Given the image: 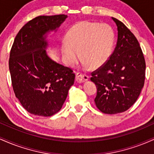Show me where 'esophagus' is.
<instances>
[{"instance_id": "esophagus-1", "label": "esophagus", "mask_w": 154, "mask_h": 154, "mask_svg": "<svg viewBox=\"0 0 154 154\" xmlns=\"http://www.w3.org/2000/svg\"><path fill=\"white\" fill-rule=\"evenodd\" d=\"M75 79L78 83H82L88 80V76L86 75H82V73L78 72V73L76 74Z\"/></svg>"}]
</instances>
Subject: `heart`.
Segmentation results:
<instances>
[{
	"label": "heart",
	"instance_id": "b5f03b06",
	"mask_svg": "<svg viewBox=\"0 0 154 154\" xmlns=\"http://www.w3.org/2000/svg\"><path fill=\"white\" fill-rule=\"evenodd\" d=\"M115 41L113 28L106 23L79 22L69 29L61 45L65 63L72 66L79 54L83 66L97 69L103 66L112 54Z\"/></svg>",
	"mask_w": 154,
	"mask_h": 154
}]
</instances>
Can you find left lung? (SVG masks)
Returning <instances> with one entry per match:
<instances>
[{
  "mask_svg": "<svg viewBox=\"0 0 154 154\" xmlns=\"http://www.w3.org/2000/svg\"><path fill=\"white\" fill-rule=\"evenodd\" d=\"M117 26L115 49L103 66L92 72L97 88L95 103L103 113L115 114L135 103L144 85L146 61L140 44L122 22L111 17Z\"/></svg>",
  "mask_w": 154,
  "mask_h": 154,
  "instance_id": "8db88e82",
  "label": "left lung"
}]
</instances>
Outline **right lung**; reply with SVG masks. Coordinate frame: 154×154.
Returning a JSON list of instances; mask_svg holds the SVG:
<instances>
[{"label":"right lung","instance_id":"1","mask_svg":"<svg viewBox=\"0 0 154 154\" xmlns=\"http://www.w3.org/2000/svg\"><path fill=\"white\" fill-rule=\"evenodd\" d=\"M67 15L39 16L28 22L16 36L9 58L15 95L33 115L51 116L62 107L75 75L52 60L45 49L50 32H56Z\"/></svg>","mask_w":154,"mask_h":154}]
</instances>
